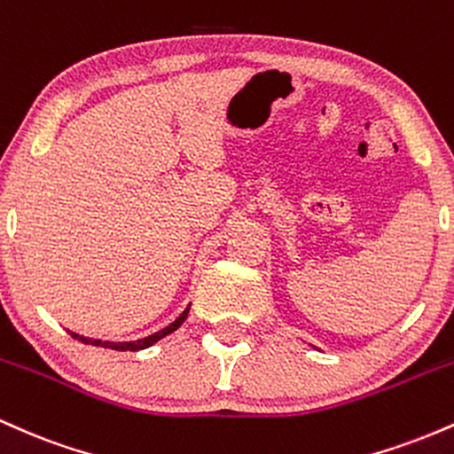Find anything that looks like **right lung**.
<instances>
[{"mask_svg":"<svg viewBox=\"0 0 454 454\" xmlns=\"http://www.w3.org/2000/svg\"><path fill=\"white\" fill-rule=\"evenodd\" d=\"M187 311H190V307H185V311H184V314H181L179 317H176V320L173 322V325H168V326H166V328H161V331L153 333V335L145 337V340H137V341H119V343H114V341L90 340V337L76 335V333H70V335L74 337V340H78V341H82V343H90V346H100V348H108V350H121V352H126V350H129V352H137V350H145V348L153 346V343H155V341H160L161 337L170 335V333L176 331V328H179V326L184 325V322H185V317H187Z\"/></svg>","mask_w":454,"mask_h":454,"instance_id":"obj_1","label":"right lung"}]
</instances>
